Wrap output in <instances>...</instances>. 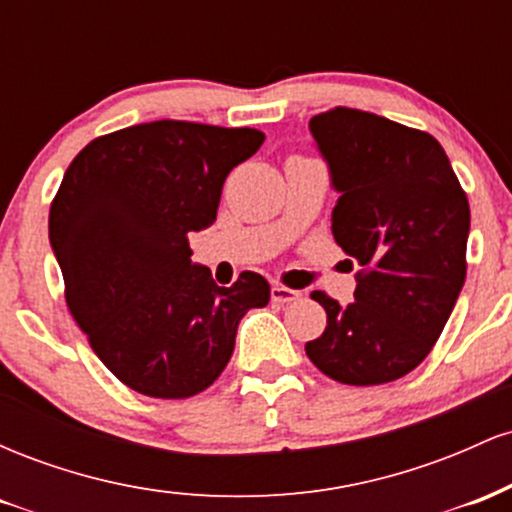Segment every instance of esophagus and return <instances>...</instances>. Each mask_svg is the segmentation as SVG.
<instances>
[{
    "mask_svg": "<svg viewBox=\"0 0 512 512\" xmlns=\"http://www.w3.org/2000/svg\"><path fill=\"white\" fill-rule=\"evenodd\" d=\"M301 298V291L296 289H289V286H281V284H274L272 286V301L274 303H293Z\"/></svg>",
    "mask_w": 512,
    "mask_h": 512,
    "instance_id": "34e87169",
    "label": "esophagus"
}]
</instances>
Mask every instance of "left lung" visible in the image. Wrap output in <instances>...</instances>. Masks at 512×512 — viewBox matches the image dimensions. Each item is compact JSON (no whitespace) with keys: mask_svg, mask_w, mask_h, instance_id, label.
<instances>
[{"mask_svg":"<svg viewBox=\"0 0 512 512\" xmlns=\"http://www.w3.org/2000/svg\"><path fill=\"white\" fill-rule=\"evenodd\" d=\"M310 132L342 195L334 240L361 272L344 308L310 293L327 327L305 354L337 383H392L431 354L462 291L467 195L443 146L421 129L339 105L315 115Z\"/></svg>","mask_w":512,"mask_h":512,"instance_id":"left-lung-1","label":"left lung"}]
</instances>
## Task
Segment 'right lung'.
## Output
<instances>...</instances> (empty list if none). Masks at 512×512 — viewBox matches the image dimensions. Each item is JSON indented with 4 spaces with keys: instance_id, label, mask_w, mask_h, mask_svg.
Listing matches in <instances>:
<instances>
[{
    "instance_id": "right-lung-1",
    "label": "right lung",
    "mask_w": 512,
    "mask_h": 512,
    "mask_svg": "<svg viewBox=\"0 0 512 512\" xmlns=\"http://www.w3.org/2000/svg\"><path fill=\"white\" fill-rule=\"evenodd\" d=\"M262 142L260 129L156 120L96 137L69 163L50 207L64 298L134 392L207 390L231 361L240 317L269 303L264 276L219 286L187 240L216 221L226 175Z\"/></svg>"
}]
</instances>
